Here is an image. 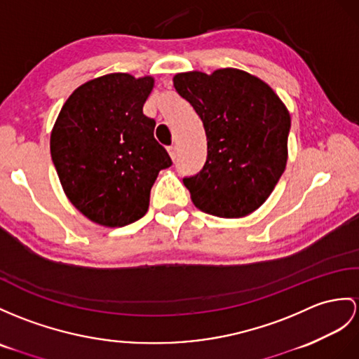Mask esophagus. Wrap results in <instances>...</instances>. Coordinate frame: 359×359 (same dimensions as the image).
Listing matches in <instances>:
<instances>
[{"instance_id":"1","label":"esophagus","mask_w":359,"mask_h":359,"mask_svg":"<svg viewBox=\"0 0 359 359\" xmlns=\"http://www.w3.org/2000/svg\"><path fill=\"white\" fill-rule=\"evenodd\" d=\"M168 152H169L172 160L177 158V147H175V146H169V147H168Z\"/></svg>"}]
</instances>
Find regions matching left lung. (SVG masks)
I'll list each match as a JSON object with an SVG mask.
<instances>
[{"label":"left lung","instance_id":"8db88e82","mask_svg":"<svg viewBox=\"0 0 359 359\" xmlns=\"http://www.w3.org/2000/svg\"><path fill=\"white\" fill-rule=\"evenodd\" d=\"M173 86L207 135L203 169L182 178L194 204L219 217L255 212L286 165L291 117L285 104L265 82L236 68L180 73Z\"/></svg>","mask_w":359,"mask_h":359}]
</instances>
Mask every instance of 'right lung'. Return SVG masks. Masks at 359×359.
Returning a JSON list of instances; mask_svg holds the SVG:
<instances>
[{
    "label": "right lung",
    "mask_w": 359,
    "mask_h": 359,
    "mask_svg": "<svg viewBox=\"0 0 359 359\" xmlns=\"http://www.w3.org/2000/svg\"><path fill=\"white\" fill-rule=\"evenodd\" d=\"M152 77L112 73L69 95L50 138L65 195L91 221L125 226L143 217L158 172L172 165L143 114Z\"/></svg>",
    "instance_id": "add662e5"
}]
</instances>
